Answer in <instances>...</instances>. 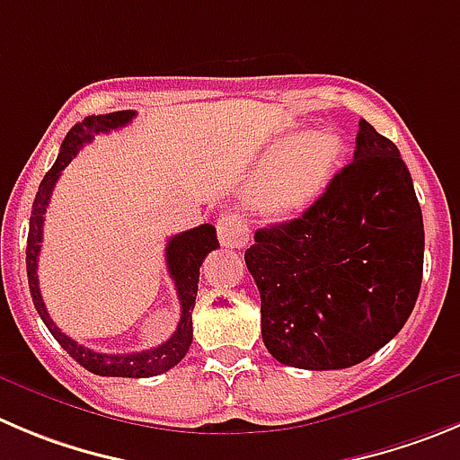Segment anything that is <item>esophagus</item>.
I'll return each instance as SVG.
<instances>
[{"mask_svg":"<svg viewBox=\"0 0 460 460\" xmlns=\"http://www.w3.org/2000/svg\"><path fill=\"white\" fill-rule=\"evenodd\" d=\"M247 235H250V231H247V226L243 225L238 216H234V213L220 216V220H217V238H220L222 247L240 250L247 243Z\"/></svg>","mask_w":460,"mask_h":460,"instance_id":"esophagus-1","label":"esophagus"}]
</instances>
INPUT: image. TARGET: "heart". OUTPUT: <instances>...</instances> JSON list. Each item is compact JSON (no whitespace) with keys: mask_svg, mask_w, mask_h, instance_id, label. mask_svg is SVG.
I'll use <instances>...</instances> for the list:
<instances>
[{"mask_svg":"<svg viewBox=\"0 0 460 460\" xmlns=\"http://www.w3.org/2000/svg\"><path fill=\"white\" fill-rule=\"evenodd\" d=\"M345 152V140L329 128L302 133L256 174L250 206L268 222L297 217L327 190Z\"/></svg>","mask_w":460,"mask_h":460,"instance_id":"heart-1","label":"heart"}]
</instances>
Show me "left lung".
<instances>
[{"label":"left lung","instance_id":"left-lung-1","mask_svg":"<svg viewBox=\"0 0 460 460\" xmlns=\"http://www.w3.org/2000/svg\"><path fill=\"white\" fill-rule=\"evenodd\" d=\"M244 263L270 354L342 370L388 345L418 302L422 208L397 145L360 119L354 161L290 222L254 234Z\"/></svg>","mask_w":460,"mask_h":460}]
</instances>
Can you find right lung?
<instances>
[{
  "mask_svg": "<svg viewBox=\"0 0 460 460\" xmlns=\"http://www.w3.org/2000/svg\"><path fill=\"white\" fill-rule=\"evenodd\" d=\"M136 118L133 111H115V113L106 115H88L84 122L75 124L70 133L66 136L61 145L58 158L47 172L45 179L40 181L33 199L31 220H29V238H27V277H29V290H31L33 306H36L38 315L45 322V327L49 329L51 336L61 342L63 349L72 356V358L84 366L85 370L100 376H131V379H147V376H156L174 367L183 356L188 354L192 342V308H195L197 297V283H199V268L208 252L217 250L216 226L201 225L190 231L174 235L167 240L165 247V263L167 272H170L174 288H177L179 304H181V317H179L177 332L172 333L163 345L154 347V349L133 351V354H100L88 347L79 345L72 341L70 336L56 327L54 320L47 313L45 302H42L40 288H38V254H40L42 243V225H45V210L49 206L51 190H54L56 181L61 177V172L72 163V158L79 154V149L85 143L97 136V133H109L113 128L124 127Z\"/></svg>",
  "mask_w": 460,
  "mask_h": 460,
  "instance_id": "obj_1",
  "label": "right lung"
}]
</instances>
